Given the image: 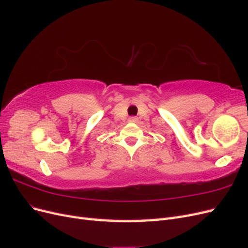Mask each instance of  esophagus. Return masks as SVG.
<instances>
[{"label": "esophagus", "mask_w": 248, "mask_h": 248, "mask_svg": "<svg viewBox=\"0 0 248 248\" xmlns=\"http://www.w3.org/2000/svg\"><path fill=\"white\" fill-rule=\"evenodd\" d=\"M129 121L130 122H137L138 121V118L137 117H130L129 118Z\"/></svg>", "instance_id": "1"}]
</instances>
